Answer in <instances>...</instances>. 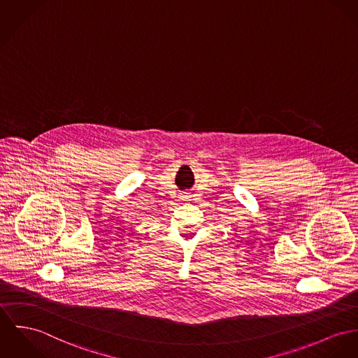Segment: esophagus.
<instances>
[{"label":"esophagus","instance_id":"34e87169","mask_svg":"<svg viewBox=\"0 0 358 358\" xmlns=\"http://www.w3.org/2000/svg\"><path fill=\"white\" fill-rule=\"evenodd\" d=\"M184 199H188V196H185V197H184Z\"/></svg>","mask_w":358,"mask_h":358}]
</instances>
